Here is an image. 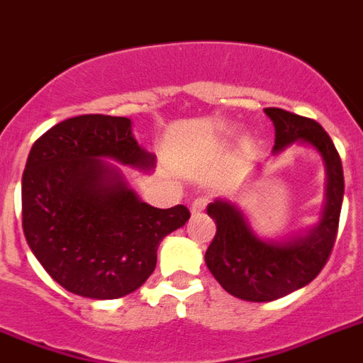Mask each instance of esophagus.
I'll list each match as a JSON object with an SVG mask.
<instances>
[{"label": "esophagus", "mask_w": 363, "mask_h": 363, "mask_svg": "<svg viewBox=\"0 0 363 363\" xmlns=\"http://www.w3.org/2000/svg\"><path fill=\"white\" fill-rule=\"evenodd\" d=\"M206 205H208V199H206V197H197V199L194 201V203H191V206H190L191 214H194V216L201 214V212L206 208Z\"/></svg>", "instance_id": "obj_1"}]
</instances>
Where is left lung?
Instances as JSON below:
<instances>
[{"label":"left lung","mask_w":363,"mask_h":363,"mask_svg":"<svg viewBox=\"0 0 363 363\" xmlns=\"http://www.w3.org/2000/svg\"><path fill=\"white\" fill-rule=\"evenodd\" d=\"M275 125V147L301 140L321 153L327 166V206L315 228L291 242H264L249 228L242 212L227 201L206 206L216 221V236L205 262L223 290L251 303H267L299 290L321 273L336 243L343 203V167L327 130L315 120L282 108H264Z\"/></svg>","instance_id":"8db88e82"}]
</instances>
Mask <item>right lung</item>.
I'll return each instance as SVG.
<instances>
[{"label": "right lung", "instance_id": "1", "mask_svg": "<svg viewBox=\"0 0 363 363\" xmlns=\"http://www.w3.org/2000/svg\"><path fill=\"white\" fill-rule=\"evenodd\" d=\"M103 157L151 169L129 118L84 114L36 140L21 177V227L31 251L64 290L120 299L144 284L164 236L190 219L184 205L155 208L125 186Z\"/></svg>", "mask_w": 363, "mask_h": 363}]
</instances>
